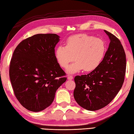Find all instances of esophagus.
I'll return each mask as SVG.
<instances>
[{
    "instance_id": "1",
    "label": "esophagus",
    "mask_w": 134,
    "mask_h": 134,
    "mask_svg": "<svg viewBox=\"0 0 134 134\" xmlns=\"http://www.w3.org/2000/svg\"><path fill=\"white\" fill-rule=\"evenodd\" d=\"M67 79H68V80H72V79H73V77H72V76H68Z\"/></svg>"
}]
</instances>
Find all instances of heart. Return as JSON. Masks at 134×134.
<instances>
[{
    "mask_svg": "<svg viewBox=\"0 0 134 134\" xmlns=\"http://www.w3.org/2000/svg\"><path fill=\"white\" fill-rule=\"evenodd\" d=\"M106 53L103 41L85 34L71 36L65 42V47L59 45L55 50V57L62 68L70 65L67 72L74 74L85 69L86 71L96 70L101 64Z\"/></svg>",
    "mask_w": 134,
    "mask_h": 134,
    "instance_id": "obj_1",
    "label": "heart"
}]
</instances>
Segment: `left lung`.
I'll return each mask as SVG.
<instances>
[{"label":"left lung","mask_w":134,"mask_h":134,"mask_svg":"<svg viewBox=\"0 0 134 134\" xmlns=\"http://www.w3.org/2000/svg\"><path fill=\"white\" fill-rule=\"evenodd\" d=\"M104 31L110 43L101 64L90 73L74 77V99L81 107L90 111L105 107L114 99L125 75L126 55L122 45L114 35Z\"/></svg>","instance_id":"left-lung-1"}]
</instances>
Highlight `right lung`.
Instances as JSON below:
<instances>
[{
    "label": "right lung",
    "mask_w": 134,
    "mask_h": 134,
    "mask_svg": "<svg viewBox=\"0 0 134 134\" xmlns=\"http://www.w3.org/2000/svg\"><path fill=\"white\" fill-rule=\"evenodd\" d=\"M60 38L55 34H36L20 42L13 52L9 69L13 92L32 112L51 105L57 90L67 80L55 57Z\"/></svg>",
    "instance_id": "add662e5"
}]
</instances>
